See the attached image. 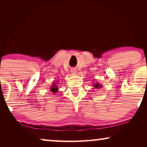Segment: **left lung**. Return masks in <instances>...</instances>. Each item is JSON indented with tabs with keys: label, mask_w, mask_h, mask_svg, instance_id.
Wrapping results in <instances>:
<instances>
[{
	"label": "left lung",
	"mask_w": 147,
	"mask_h": 147,
	"mask_svg": "<svg viewBox=\"0 0 147 147\" xmlns=\"http://www.w3.org/2000/svg\"><path fill=\"white\" fill-rule=\"evenodd\" d=\"M94 88H96V89H97L98 88H101L102 85H100V83H96V84H94Z\"/></svg>",
	"instance_id": "1"
}]
</instances>
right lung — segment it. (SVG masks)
<instances>
[{
    "label": "right lung",
    "mask_w": 147,
    "mask_h": 147,
    "mask_svg": "<svg viewBox=\"0 0 147 147\" xmlns=\"http://www.w3.org/2000/svg\"><path fill=\"white\" fill-rule=\"evenodd\" d=\"M57 84H52V86H51V88H50V91H51V92H53V93H54L53 94H55L58 90V87H57Z\"/></svg>",
    "instance_id": "right-lung-1"
}]
</instances>
